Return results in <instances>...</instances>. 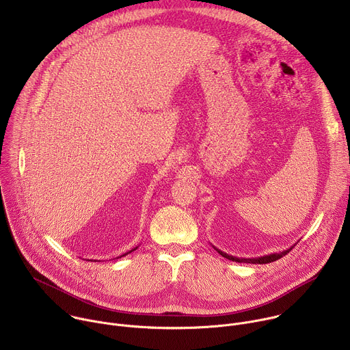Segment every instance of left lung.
I'll return each instance as SVG.
<instances>
[{"instance_id": "left-lung-1", "label": "left lung", "mask_w": 350, "mask_h": 350, "mask_svg": "<svg viewBox=\"0 0 350 350\" xmlns=\"http://www.w3.org/2000/svg\"><path fill=\"white\" fill-rule=\"evenodd\" d=\"M213 247H215V246H213ZM292 247H293V246H291V247L285 249V251H282V252H278V254H270V255H265V256H259V258H237V256H231V255H228V254H226V252H221L220 249H217V247H215V249H216V251H217L223 258H226V259H228V260H232V262H237V263L266 265V263H271V262H275V260L281 259L282 256H285L286 254H289V251H291Z\"/></svg>"}]
</instances>
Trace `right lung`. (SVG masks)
I'll return each instance as SVG.
<instances>
[{"label":"right lung","instance_id":"obj_1","mask_svg":"<svg viewBox=\"0 0 350 350\" xmlns=\"http://www.w3.org/2000/svg\"><path fill=\"white\" fill-rule=\"evenodd\" d=\"M137 247H138V246H135V247H134V249H131V251H129V252H126V254H124V255H122V256H126V255H129V254H131V252H133V251H135V249H137ZM122 256H118V258H122Z\"/></svg>","mask_w":350,"mask_h":350}]
</instances>
